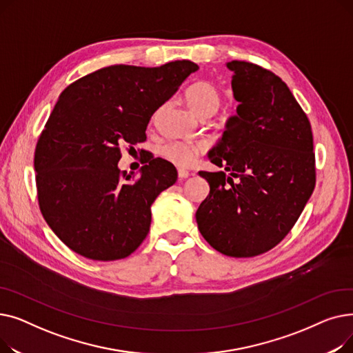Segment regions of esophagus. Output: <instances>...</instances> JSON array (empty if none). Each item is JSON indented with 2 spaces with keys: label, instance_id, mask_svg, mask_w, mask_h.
<instances>
[{
  "label": "esophagus",
  "instance_id": "34e87169",
  "mask_svg": "<svg viewBox=\"0 0 353 353\" xmlns=\"http://www.w3.org/2000/svg\"><path fill=\"white\" fill-rule=\"evenodd\" d=\"M177 176H179V179H188L190 176V172L186 170V169H181V167H179V169H177Z\"/></svg>",
  "mask_w": 353,
  "mask_h": 353
}]
</instances>
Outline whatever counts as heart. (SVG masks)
<instances>
[{
    "instance_id": "1",
    "label": "heart",
    "mask_w": 353,
    "mask_h": 353,
    "mask_svg": "<svg viewBox=\"0 0 353 353\" xmlns=\"http://www.w3.org/2000/svg\"><path fill=\"white\" fill-rule=\"evenodd\" d=\"M186 101L199 117L205 119L213 116L220 107V94L210 83L197 81L188 88ZM203 150H205V144L201 143L173 140L161 147V156L176 165L186 167L190 165Z\"/></svg>"
}]
</instances>
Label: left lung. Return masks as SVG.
Here are the masks:
<instances>
[{
    "label": "left lung",
    "instance_id": "1",
    "mask_svg": "<svg viewBox=\"0 0 353 353\" xmlns=\"http://www.w3.org/2000/svg\"><path fill=\"white\" fill-rule=\"evenodd\" d=\"M226 67L237 113L208 157L230 174L199 172L210 193L196 221L213 249L253 257L282 242L312 196L313 136L302 107L272 71L236 60Z\"/></svg>",
    "mask_w": 353,
    "mask_h": 353
}]
</instances>
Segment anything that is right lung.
<instances>
[{
  "mask_svg": "<svg viewBox=\"0 0 353 353\" xmlns=\"http://www.w3.org/2000/svg\"><path fill=\"white\" fill-rule=\"evenodd\" d=\"M199 65H110L70 84L37 143L34 169L41 213L61 242L91 261L132 254L145 239L156 197L177 170L160 157L139 177L121 176L120 145L145 140L156 110Z\"/></svg>",
  "mask_w": 353,
  "mask_h": 353,
  "instance_id": "right-lung-1",
  "label": "right lung"
}]
</instances>
